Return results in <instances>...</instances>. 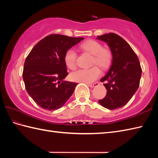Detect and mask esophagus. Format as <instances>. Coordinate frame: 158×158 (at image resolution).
I'll return each instance as SVG.
<instances>
[{
  "instance_id": "esophagus-1",
  "label": "esophagus",
  "mask_w": 158,
  "mask_h": 158,
  "mask_svg": "<svg viewBox=\"0 0 158 158\" xmlns=\"http://www.w3.org/2000/svg\"><path fill=\"white\" fill-rule=\"evenodd\" d=\"M99 85V83L98 82H96L94 83H92V84H88V86H89L90 88H94V87L98 86Z\"/></svg>"
}]
</instances>
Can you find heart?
<instances>
[{"label": "heart", "instance_id": "obj_1", "mask_svg": "<svg viewBox=\"0 0 158 158\" xmlns=\"http://www.w3.org/2000/svg\"><path fill=\"white\" fill-rule=\"evenodd\" d=\"M81 48L93 55V65H98L103 69H106L110 66L112 59L111 53L108 49L104 48L101 43L94 40H88L82 43ZM77 57L76 52L72 48L67 50L65 53L64 62L69 69L74 70L76 68ZM100 75L101 70L98 66H95L90 69L77 70L70 75V77L75 81L90 83L96 81Z\"/></svg>", "mask_w": 158, "mask_h": 158}]
</instances>
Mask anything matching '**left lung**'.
Returning a JSON list of instances; mask_svg holds the SVG:
<instances>
[{
  "instance_id": "1",
  "label": "left lung",
  "mask_w": 158,
  "mask_h": 158,
  "mask_svg": "<svg viewBox=\"0 0 158 158\" xmlns=\"http://www.w3.org/2000/svg\"><path fill=\"white\" fill-rule=\"evenodd\" d=\"M106 42L112 53L111 66L100 79L107 89L106 96L98 102L110 110L121 108L129 102L138 89L142 69L135 52L125 40L115 33L98 36Z\"/></svg>"
}]
</instances>
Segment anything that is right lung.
<instances>
[{"mask_svg":"<svg viewBox=\"0 0 158 158\" xmlns=\"http://www.w3.org/2000/svg\"><path fill=\"white\" fill-rule=\"evenodd\" d=\"M83 38L52 34L38 42L26 57L23 79L33 100L48 110H57L72 96L77 83L64 81L68 75L64 55Z\"/></svg>","mask_w":158,"mask_h":158,"instance_id":"obj_1","label":"right lung"}]
</instances>
